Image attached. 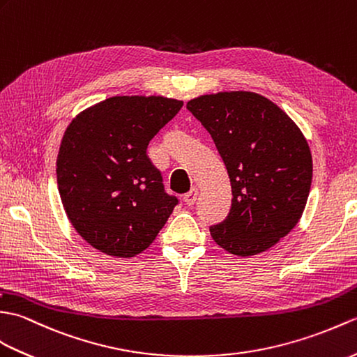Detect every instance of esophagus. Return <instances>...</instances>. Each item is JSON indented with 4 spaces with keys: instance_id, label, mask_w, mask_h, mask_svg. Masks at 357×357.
Here are the masks:
<instances>
[{
    "instance_id": "esophagus-1",
    "label": "esophagus",
    "mask_w": 357,
    "mask_h": 357,
    "mask_svg": "<svg viewBox=\"0 0 357 357\" xmlns=\"http://www.w3.org/2000/svg\"><path fill=\"white\" fill-rule=\"evenodd\" d=\"M197 195H199V188L194 186V188H191V191L183 195V203L188 206H192L197 200Z\"/></svg>"
}]
</instances>
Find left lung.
<instances>
[{"instance_id":"obj_1","label":"left lung","mask_w":357,"mask_h":357,"mask_svg":"<svg viewBox=\"0 0 357 357\" xmlns=\"http://www.w3.org/2000/svg\"><path fill=\"white\" fill-rule=\"evenodd\" d=\"M186 108L209 131L231 180V211L209 227L213 241L236 257L273 248L296 226L310 192L313 162L303 131L252 91L203 94Z\"/></svg>"}]
</instances>
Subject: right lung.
<instances>
[{"label": "right lung", "mask_w": 357, "mask_h": 357, "mask_svg": "<svg viewBox=\"0 0 357 357\" xmlns=\"http://www.w3.org/2000/svg\"><path fill=\"white\" fill-rule=\"evenodd\" d=\"M181 107L165 96H113L67 126L56 160L61 202L76 232L105 255L148 249L177 204L146 148Z\"/></svg>", "instance_id": "1"}]
</instances>
